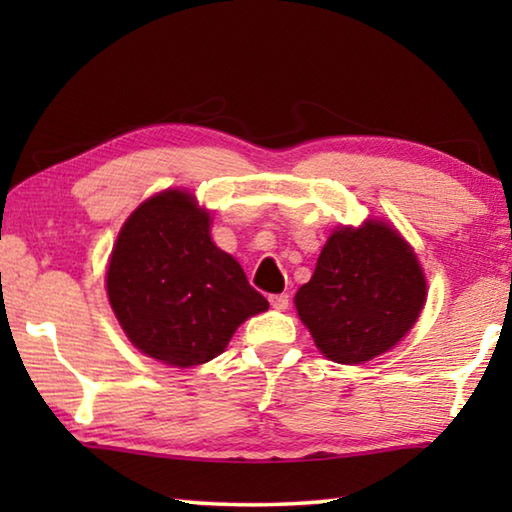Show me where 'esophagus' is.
<instances>
[{"instance_id":"esophagus-1","label":"esophagus","mask_w":512,"mask_h":512,"mask_svg":"<svg viewBox=\"0 0 512 512\" xmlns=\"http://www.w3.org/2000/svg\"><path fill=\"white\" fill-rule=\"evenodd\" d=\"M268 302H271V307L277 309V311H284L289 307V296L287 293H277V296H271L268 298Z\"/></svg>"}]
</instances>
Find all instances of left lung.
<instances>
[{
    "label": "left lung",
    "instance_id": "1",
    "mask_svg": "<svg viewBox=\"0 0 512 512\" xmlns=\"http://www.w3.org/2000/svg\"><path fill=\"white\" fill-rule=\"evenodd\" d=\"M427 300L413 248L393 225L368 219L329 235L296 309L327 359L366 363L400 343Z\"/></svg>",
    "mask_w": 512,
    "mask_h": 512
}]
</instances>
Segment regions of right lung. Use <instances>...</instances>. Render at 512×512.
I'll list each match as a JSON object with an SVG mask.
<instances>
[{"label":"right lung","instance_id":"1","mask_svg":"<svg viewBox=\"0 0 512 512\" xmlns=\"http://www.w3.org/2000/svg\"><path fill=\"white\" fill-rule=\"evenodd\" d=\"M110 307L137 350L176 368L212 361L268 300L214 246L210 212L164 189L121 225L106 273Z\"/></svg>","mask_w":512,"mask_h":512}]
</instances>
